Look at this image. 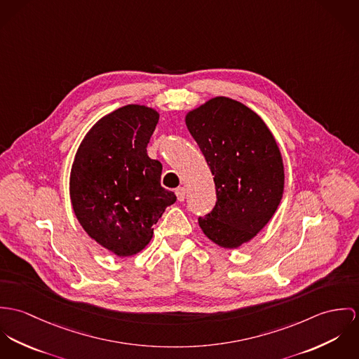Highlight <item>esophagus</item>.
<instances>
[{"mask_svg":"<svg viewBox=\"0 0 359 359\" xmlns=\"http://www.w3.org/2000/svg\"><path fill=\"white\" fill-rule=\"evenodd\" d=\"M176 197H177V199L180 201V202H183L184 201V198H186V189L184 187H179V189H176Z\"/></svg>","mask_w":359,"mask_h":359,"instance_id":"esophagus-1","label":"esophagus"}]
</instances>
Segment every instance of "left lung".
<instances>
[{"label":"left lung","instance_id":"8db88e82","mask_svg":"<svg viewBox=\"0 0 359 359\" xmlns=\"http://www.w3.org/2000/svg\"><path fill=\"white\" fill-rule=\"evenodd\" d=\"M186 125L215 176L217 196L199 227L216 245L238 248L270 222L282 199L277 142L255 111L224 96L189 111Z\"/></svg>","mask_w":359,"mask_h":359}]
</instances>
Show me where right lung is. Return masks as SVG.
I'll return each mask as SVG.
<instances>
[{"mask_svg":"<svg viewBox=\"0 0 359 359\" xmlns=\"http://www.w3.org/2000/svg\"><path fill=\"white\" fill-rule=\"evenodd\" d=\"M160 114L128 104L85 135L70 173V198L82 229L120 257L139 253L175 193L161 186L162 165L147 156Z\"/></svg>","mask_w":359,"mask_h":359,"instance_id":"1","label":"right lung"}]
</instances>
